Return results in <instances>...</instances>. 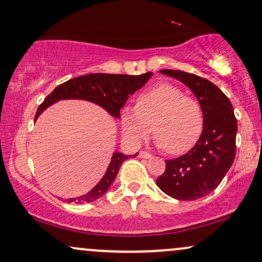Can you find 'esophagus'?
<instances>
[{
	"label": "esophagus",
	"mask_w": 262,
	"mask_h": 262,
	"mask_svg": "<svg viewBox=\"0 0 262 262\" xmlns=\"http://www.w3.org/2000/svg\"><path fill=\"white\" fill-rule=\"evenodd\" d=\"M139 157L140 158H151L152 157V155L150 154V152H147V151H140V154H139Z\"/></svg>",
	"instance_id": "34e87169"
}]
</instances>
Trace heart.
<instances>
[{
  "instance_id": "obj_1",
  "label": "heart",
  "mask_w": 262,
  "mask_h": 262,
  "mask_svg": "<svg viewBox=\"0 0 262 262\" xmlns=\"http://www.w3.org/2000/svg\"><path fill=\"white\" fill-rule=\"evenodd\" d=\"M203 123L200 101L171 83L147 89L138 97L135 108L121 111L122 130L129 140L140 142L154 130L157 144L170 155L191 150L201 137Z\"/></svg>"
}]
</instances>
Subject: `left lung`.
<instances>
[{
	"mask_svg": "<svg viewBox=\"0 0 262 262\" xmlns=\"http://www.w3.org/2000/svg\"><path fill=\"white\" fill-rule=\"evenodd\" d=\"M161 74L183 82L191 89L203 110V132L187 154L165 161L157 186L179 201H194L219 186L236 156L237 120L228 98L208 79L180 70Z\"/></svg>",
	"mask_w": 262,
	"mask_h": 262,
	"instance_id": "obj_1",
	"label": "left lung"
}]
</instances>
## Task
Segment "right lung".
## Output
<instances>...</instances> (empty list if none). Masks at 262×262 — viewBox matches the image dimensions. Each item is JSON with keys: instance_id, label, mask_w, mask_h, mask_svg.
I'll use <instances>...</instances> for the list:
<instances>
[{"instance_id": "1", "label": "right lung", "mask_w": 262, "mask_h": 262, "mask_svg": "<svg viewBox=\"0 0 262 262\" xmlns=\"http://www.w3.org/2000/svg\"><path fill=\"white\" fill-rule=\"evenodd\" d=\"M152 75H154L152 72H146V74L138 76L89 74L75 77L70 81L65 82V83L59 84L45 99V101L37 108L35 121L48 106H51L52 104L59 100H64V99H81V100L92 101L105 108L111 116L120 118V110L123 107L125 101L128 100L129 97L134 92L139 91L142 85H145ZM128 157H133V155L125 156L121 152H115L112 155L106 173L99 181L97 186L89 191L88 193L83 194V196L70 198V200H68L69 203H71V202H75L77 204L91 203V202L100 198L108 190L111 184L114 183L118 169Z\"/></svg>"}]
</instances>
